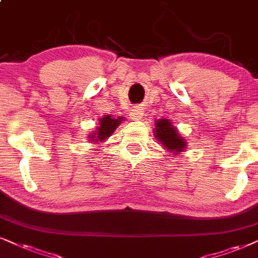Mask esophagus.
I'll return each mask as SVG.
<instances>
[{
  "label": "esophagus",
  "instance_id": "34e87169",
  "mask_svg": "<svg viewBox=\"0 0 258 258\" xmlns=\"http://www.w3.org/2000/svg\"><path fill=\"white\" fill-rule=\"evenodd\" d=\"M143 115H144V112H143V109L140 107H136L130 113V116H131L132 120H142Z\"/></svg>",
  "mask_w": 258,
  "mask_h": 258
}]
</instances>
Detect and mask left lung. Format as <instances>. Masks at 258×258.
<instances>
[{
    "instance_id": "1",
    "label": "left lung",
    "mask_w": 258,
    "mask_h": 258,
    "mask_svg": "<svg viewBox=\"0 0 258 258\" xmlns=\"http://www.w3.org/2000/svg\"><path fill=\"white\" fill-rule=\"evenodd\" d=\"M153 136L168 152H172L175 156L184 152L187 148L185 139L180 135L177 127L172 125V122L168 119L156 120Z\"/></svg>"
}]
</instances>
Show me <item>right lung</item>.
<instances>
[{"label":"right lung","instance_id":"obj_1","mask_svg":"<svg viewBox=\"0 0 258 258\" xmlns=\"http://www.w3.org/2000/svg\"><path fill=\"white\" fill-rule=\"evenodd\" d=\"M122 121H125V118L122 116L114 118L113 115H103L102 118L99 119L95 131H91L90 135L88 136V139L91 143H103L115 132L116 127L121 125Z\"/></svg>","mask_w":258,"mask_h":258}]
</instances>
